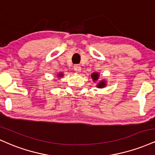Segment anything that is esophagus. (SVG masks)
<instances>
[{
	"label": "esophagus",
	"instance_id": "esophagus-1",
	"mask_svg": "<svg viewBox=\"0 0 155 155\" xmlns=\"http://www.w3.org/2000/svg\"><path fill=\"white\" fill-rule=\"evenodd\" d=\"M74 69L76 73H80V72H81V68L79 65H74Z\"/></svg>",
	"mask_w": 155,
	"mask_h": 155
}]
</instances>
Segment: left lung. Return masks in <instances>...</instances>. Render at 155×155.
Returning a JSON list of instances; mask_svg holds the SVG:
<instances>
[{"instance_id": "obj_1", "label": "left lung", "mask_w": 155, "mask_h": 155, "mask_svg": "<svg viewBox=\"0 0 155 155\" xmlns=\"http://www.w3.org/2000/svg\"><path fill=\"white\" fill-rule=\"evenodd\" d=\"M99 76H100V74H99V73L97 72L92 73L91 74V78L92 81H93V82H95V81H97V80L99 79ZM106 86V81L104 79L101 80V81H99V82L97 84V85H96V87H97V88H104Z\"/></svg>"}]
</instances>
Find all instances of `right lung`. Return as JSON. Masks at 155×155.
I'll use <instances>...</instances> for the list:
<instances>
[{
    "label": "right lung",
    "instance_id": "add662e5",
    "mask_svg": "<svg viewBox=\"0 0 155 155\" xmlns=\"http://www.w3.org/2000/svg\"><path fill=\"white\" fill-rule=\"evenodd\" d=\"M63 76V73H62V72L58 73V78H62Z\"/></svg>",
    "mask_w": 155,
    "mask_h": 155
}]
</instances>
